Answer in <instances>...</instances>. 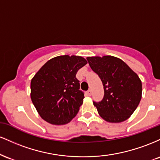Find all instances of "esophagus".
I'll return each mask as SVG.
<instances>
[{
  "label": "esophagus",
  "instance_id": "obj_1",
  "mask_svg": "<svg viewBox=\"0 0 160 160\" xmlns=\"http://www.w3.org/2000/svg\"><path fill=\"white\" fill-rule=\"evenodd\" d=\"M87 95H89V96H91V95H92V90H91V89H89V90L87 91Z\"/></svg>",
  "mask_w": 160,
  "mask_h": 160
}]
</instances>
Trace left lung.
I'll list each match as a JSON object with an SVG mask.
<instances>
[{
    "label": "left lung",
    "mask_w": 160,
    "mask_h": 160,
    "mask_svg": "<svg viewBox=\"0 0 160 160\" xmlns=\"http://www.w3.org/2000/svg\"><path fill=\"white\" fill-rule=\"evenodd\" d=\"M103 83L102 102H93L102 119L112 123L123 122L138 106L142 84L135 72L120 58L112 56L86 58Z\"/></svg>",
    "instance_id": "1"
}]
</instances>
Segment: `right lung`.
I'll return each mask as SVG.
<instances>
[{
  "label": "right lung",
  "instance_id": "add662e5",
  "mask_svg": "<svg viewBox=\"0 0 160 160\" xmlns=\"http://www.w3.org/2000/svg\"><path fill=\"white\" fill-rule=\"evenodd\" d=\"M86 64L81 56H59L36 73L31 81V98L43 120L64 125L75 117L84 98L76 74Z\"/></svg>",
  "mask_w": 160,
  "mask_h": 160
}]
</instances>
